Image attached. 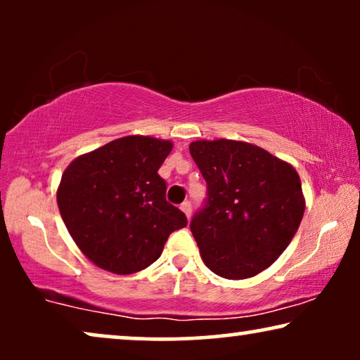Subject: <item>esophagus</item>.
Returning <instances> with one entry per match:
<instances>
[{
    "mask_svg": "<svg viewBox=\"0 0 360 360\" xmlns=\"http://www.w3.org/2000/svg\"><path fill=\"white\" fill-rule=\"evenodd\" d=\"M180 210L184 211L186 218H190V214H191V203H190V201H184V203L180 205Z\"/></svg>",
    "mask_w": 360,
    "mask_h": 360,
    "instance_id": "obj_1",
    "label": "esophagus"
}]
</instances>
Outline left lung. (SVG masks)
<instances>
[{
	"label": "left lung",
	"instance_id": "8db88e82",
	"mask_svg": "<svg viewBox=\"0 0 360 360\" xmlns=\"http://www.w3.org/2000/svg\"><path fill=\"white\" fill-rule=\"evenodd\" d=\"M190 154L208 185L206 205L190 223L206 267L229 280L270 267L304 213L297 170L243 141H195Z\"/></svg>",
	"mask_w": 360,
	"mask_h": 360
}]
</instances>
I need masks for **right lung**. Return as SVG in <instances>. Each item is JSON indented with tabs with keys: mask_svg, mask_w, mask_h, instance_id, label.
Listing matches in <instances>:
<instances>
[{
	"mask_svg": "<svg viewBox=\"0 0 360 360\" xmlns=\"http://www.w3.org/2000/svg\"><path fill=\"white\" fill-rule=\"evenodd\" d=\"M170 141L126 136L77 157L63 172L57 205L78 249L108 272L127 275L160 257L169 236L186 226L167 203L157 174Z\"/></svg>",
	"mask_w": 360,
	"mask_h": 360,
	"instance_id": "add662e5",
	"label": "right lung"
}]
</instances>
